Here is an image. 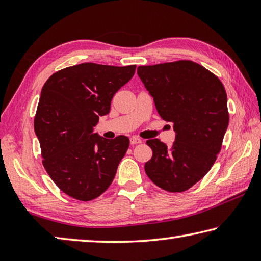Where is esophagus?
Wrapping results in <instances>:
<instances>
[{
	"label": "esophagus",
	"instance_id": "obj_1",
	"mask_svg": "<svg viewBox=\"0 0 261 261\" xmlns=\"http://www.w3.org/2000/svg\"><path fill=\"white\" fill-rule=\"evenodd\" d=\"M130 143H131V145H137V144L143 143V140H141L140 138H138V137H131Z\"/></svg>",
	"mask_w": 261,
	"mask_h": 261
}]
</instances>
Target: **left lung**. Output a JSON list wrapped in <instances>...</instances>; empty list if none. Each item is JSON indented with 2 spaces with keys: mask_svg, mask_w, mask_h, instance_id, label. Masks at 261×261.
Returning <instances> with one entry per match:
<instances>
[{
  "mask_svg": "<svg viewBox=\"0 0 261 261\" xmlns=\"http://www.w3.org/2000/svg\"><path fill=\"white\" fill-rule=\"evenodd\" d=\"M163 120L174 123L175 141L146 144L153 155L145 163L154 184L183 192L208 173L221 151L229 124L227 93L220 79L192 61H176L137 69Z\"/></svg>",
  "mask_w": 261,
  "mask_h": 261,
  "instance_id": "8db88e82",
  "label": "left lung"
}]
</instances>
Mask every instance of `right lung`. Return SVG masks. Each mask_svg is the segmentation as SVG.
<instances>
[{"label":"right lung","instance_id":"obj_1","mask_svg":"<svg viewBox=\"0 0 261 261\" xmlns=\"http://www.w3.org/2000/svg\"><path fill=\"white\" fill-rule=\"evenodd\" d=\"M135 71L136 65L82 63L53 73L42 87L34 118L42 165L74 199L88 201L102 194L129 148L127 137L106 139L93 127Z\"/></svg>","mask_w":261,"mask_h":261}]
</instances>
